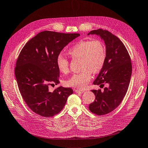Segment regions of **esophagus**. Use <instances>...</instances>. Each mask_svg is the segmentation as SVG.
<instances>
[{"label": "esophagus", "instance_id": "obj_1", "mask_svg": "<svg viewBox=\"0 0 148 148\" xmlns=\"http://www.w3.org/2000/svg\"><path fill=\"white\" fill-rule=\"evenodd\" d=\"M75 92L76 93H82L83 92H84V90H80V89H75Z\"/></svg>", "mask_w": 148, "mask_h": 148}]
</instances>
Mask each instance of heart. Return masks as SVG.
Returning a JSON list of instances; mask_svg holds the SVG:
<instances>
[{
    "mask_svg": "<svg viewBox=\"0 0 148 148\" xmlns=\"http://www.w3.org/2000/svg\"><path fill=\"white\" fill-rule=\"evenodd\" d=\"M73 58L81 59L82 72L73 74L65 81L67 86L84 88L92 78V72L97 73L101 71L106 60V49L104 43L99 39L81 40L73 44L68 50ZM56 66L61 73L69 71V62L62 55L56 58Z\"/></svg>",
    "mask_w": 148,
    "mask_h": 148,
    "instance_id": "heart-1",
    "label": "heart"
}]
</instances>
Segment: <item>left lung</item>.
I'll use <instances>...</instances> for the list:
<instances>
[{
	"instance_id": "obj_1",
	"label": "left lung",
	"mask_w": 148,
	"mask_h": 148,
	"mask_svg": "<svg viewBox=\"0 0 148 148\" xmlns=\"http://www.w3.org/2000/svg\"><path fill=\"white\" fill-rule=\"evenodd\" d=\"M97 34L104 40L106 48V60L103 69L93 82L104 86V90H92L95 96L90 104L89 110L97 115L108 114L119 106L127 91L132 74V63L129 53L120 39L108 30L98 29L88 33Z\"/></svg>"
}]
</instances>
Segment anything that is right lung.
<instances>
[{"mask_svg": "<svg viewBox=\"0 0 148 148\" xmlns=\"http://www.w3.org/2000/svg\"><path fill=\"white\" fill-rule=\"evenodd\" d=\"M79 33L44 31L28 40L17 58L15 76L21 95L34 113L51 117L62 110L71 88L59 87L50 91L49 86L60 83L56 58Z\"/></svg>", "mask_w": 148, "mask_h": 148, "instance_id": "add662e5", "label": "right lung"}]
</instances>
